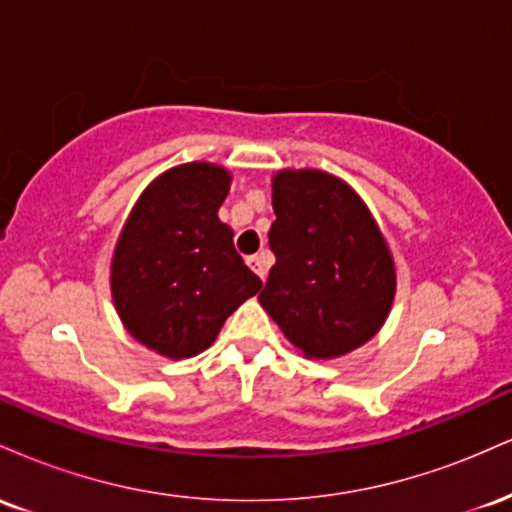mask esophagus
Instances as JSON below:
<instances>
[{
    "label": "esophagus",
    "instance_id": "esophagus-1",
    "mask_svg": "<svg viewBox=\"0 0 512 512\" xmlns=\"http://www.w3.org/2000/svg\"><path fill=\"white\" fill-rule=\"evenodd\" d=\"M248 267L255 272L260 279H267V252H260V255L248 257Z\"/></svg>",
    "mask_w": 512,
    "mask_h": 512
}]
</instances>
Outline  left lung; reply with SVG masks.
I'll list each match as a JSON object with an SVG mask.
<instances>
[{"instance_id":"8db88e82","label":"left lung","mask_w":512,"mask_h":512,"mask_svg":"<svg viewBox=\"0 0 512 512\" xmlns=\"http://www.w3.org/2000/svg\"><path fill=\"white\" fill-rule=\"evenodd\" d=\"M272 207L276 264L262 308L308 358H337L366 344L390 315L397 274L363 199L325 170H279Z\"/></svg>"}]
</instances>
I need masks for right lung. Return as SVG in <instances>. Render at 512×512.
Here are the masks:
<instances>
[{
    "label": "right lung",
    "instance_id": "obj_1",
    "mask_svg": "<svg viewBox=\"0 0 512 512\" xmlns=\"http://www.w3.org/2000/svg\"><path fill=\"white\" fill-rule=\"evenodd\" d=\"M231 173L182 163L142 192L117 238L110 291L122 325L146 349L190 358L209 349L226 317L262 289L219 219Z\"/></svg>",
    "mask_w": 512,
    "mask_h": 512
}]
</instances>
